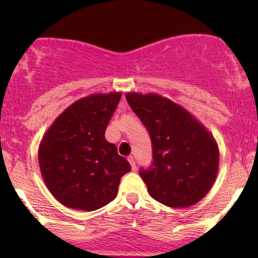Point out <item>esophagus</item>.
I'll return each mask as SVG.
<instances>
[{"mask_svg": "<svg viewBox=\"0 0 258 258\" xmlns=\"http://www.w3.org/2000/svg\"><path fill=\"white\" fill-rule=\"evenodd\" d=\"M127 160H128V162H130V165H131V167H132V170H136V161H135V158H134V156H130L128 158H127Z\"/></svg>", "mask_w": 258, "mask_h": 258, "instance_id": "1", "label": "esophagus"}]
</instances>
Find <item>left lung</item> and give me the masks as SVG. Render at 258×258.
Here are the masks:
<instances>
[{"mask_svg": "<svg viewBox=\"0 0 258 258\" xmlns=\"http://www.w3.org/2000/svg\"><path fill=\"white\" fill-rule=\"evenodd\" d=\"M126 100L152 142V165L140 168L150 196L173 209L201 201L218 171L220 153L212 135L188 111L162 96L132 92Z\"/></svg>", "mask_w": 258, "mask_h": 258, "instance_id": "8db88e82", "label": "left lung"}]
</instances>
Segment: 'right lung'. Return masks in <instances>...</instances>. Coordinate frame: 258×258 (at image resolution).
<instances>
[{
	"instance_id": "add662e5",
	"label": "right lung",
	"mask_w": 258,
	"mask_h": 258,
	"mask_svg": "<svg viewBox=\"0 0 258 258\" xmlns=\"http://www.w3.org/2000/svg\"><path fill=\"white\" fill-rule=\"evenodd\" d=\"M121 93H96L67 107L43 136L38 162L43 181L66 207L95 211L110 204L118 192L128 161L106 141L105 131Z\"/></svg>"
}]
</instances>
